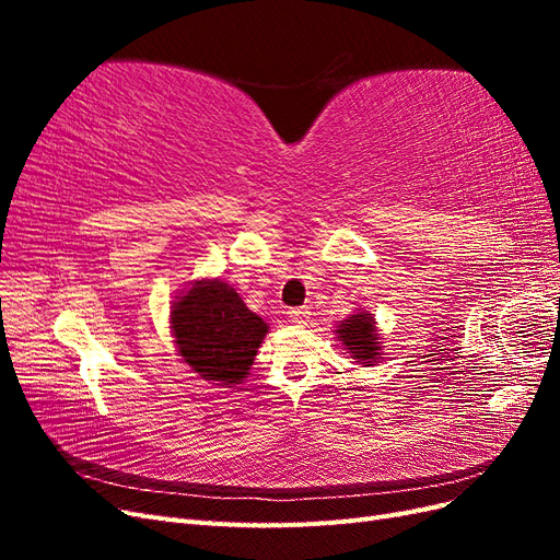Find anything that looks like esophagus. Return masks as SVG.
Wrapping results in <instances>:
<instances>
[{
    "label": "esophagus",
    "instance_id": "34e87169",
    "mask_svg": "<svg viewBox=\"0 0 560 560\" xmlns=\"http://www.w3.org/2000/svg\"><path fill=\"white\" fill-rule=\"evenodd\" d=\"M290 322H294V325H308V319H311V308H306V306H301V308H292L290 313Z\"/></svg>",
    "mask_w": 560,
    "mask_h": 560
}]
</instances>
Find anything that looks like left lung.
Wrapping results in <instances>:
<instances>
[{"label":"left lung","mask_w":560,"mask_h":560,"mask_svg":"<svg viewBox=\"0 0 560 560\" xmlns=\"http://www.w3.org/2000/svg\"><path fill=\"white\" fill-rule=\"evenodd\" d=\"M338 341H343L346 350H350L352 360H360L362 364L376 362L378 358V334H376V322L371 313H358L350 319L341 322V327L336 329Z\"/></svg>","instance_id":"1"}]
</instances>
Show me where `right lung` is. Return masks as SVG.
Listing matches in <instances>:
<instances>
[{
    "instance_id": "obj_1",
    "label": "right lung",
    "mask_w": 560,
    "mask_h": 560,
    "mask_svg": "<svg viewBox=\"0 0 560 560\" xmlns=\"http://www.w3.org/2000/svg\"><path fill=\"white\" fill-rule=\"evenodd\" d=\"M171 325L184 362L206 381L241 383L268 325L226 282L202 280L173 303Z\"/></svg>"
}]
</instances>
